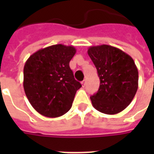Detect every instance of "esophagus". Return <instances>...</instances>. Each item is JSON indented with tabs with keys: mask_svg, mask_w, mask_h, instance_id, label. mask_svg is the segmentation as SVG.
I'll list each match as a JSON object with an SVG mask.
<instances>
[{
	"mask_svg": "<svg viewBox=\"0 0 154 154\" xmlns=\"http://www.w3.org/2000/svg\"><path fill=\"white\" fill-rule=\"evenodd\" d=\"M82 85L83 87H84L85 85V80H84V81H82Z\"/></svg>",
	"mask_w": 154,
	"mask_h": 154,
	"instance_id": "1",
	"label": "esophagus"
}]
</instances>
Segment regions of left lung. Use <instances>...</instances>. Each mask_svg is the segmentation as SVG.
<instances>
[{"label": "left lung", "mask_w": 154, "mask_h": 154, "mask_svg": "<svg viewBox=\"0 0 154 154\" xmlns=\"http://www.w3.org/2000/svg\"><path fill=\"white\" fill-rule=\"evenodd\" d=\"M88 54L100 78L97 93L90 97L99 112L117 114L131 103L138 88V70L134 59L116 47H89Z\"/></svg>", "instance_id": "obj_1"}]
</instances>
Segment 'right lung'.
Listing matches in <instances>:
<instances>
[{
  "label": "right lung",
  "mask_w": 154,
  "mask_h": 154,
  "mask_svg": "<svg viewBox=\"0 0 154 154\" xmlns=\"http://www.w3.org/2000/svg\"><path fill=\"white\" fill-rule=\"evenodd\" d=\"M72 45L58 44L39 49L24 66L23 86L33 109L47 117L62 116L71 109L77 89L69 61L76 53Z\"/></svg>",
  "instance_id": "add662e5"
}]
</instances>
